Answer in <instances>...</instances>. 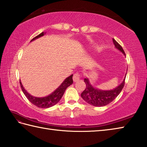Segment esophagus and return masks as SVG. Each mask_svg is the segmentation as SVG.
I'll return each mask as SVG.
<instances>
[{
	"label": "esophagus",
	"mask_w": 147,
	"mask_h": 147,
	"mask_svg": "<svg viewBox=\"0 0 147 147\" xmlns=\"http://www.w3.org/2000/svg\"><path fill=\"white\" fill-rule=\"evenodd\" d=\"M80 74H79V73H76V74H74V76H73V80H74V82H77V81H78V80H79V79H80Z\"/></svg>",
	"instance_id": "esophagus-1"
}]
</instances>
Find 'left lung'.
Returning <instances> with one entry per match:
<instances>
[{
	"label": "left lung",
	"instance_id": "8db88e82",
	"mask_svg": "<svg viewBox=\"0 0 147 147\" xmlns=\"http://www.w3.org/2000/svg\"><path fill=\"white\" fill-rule=\"evenodd\" d=\"M113 42L116 48L125 56L121 45L113 38ZM125 76H126V74H125ZM125 76L121 84H119L115 88L112 90L106 91L94 88L91 85L88 78H85L84 82L86 83V88L85 90L81 93V97L87 103L94 107H103L107 105L108 104L114 100L122 90L125 84Z\"/></svg>",
	"mask_w": 147,
	"mask_h": 147
}]
</instances>
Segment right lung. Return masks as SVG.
<instances>
[{"mask_svg": "<svg viewBox=\"0 0 147 147\" xmlns=\"http://www.w3.org/2000/svg\"><path fill=\"white\" fill-rule=\"evenodd\" d=\"M45 34H46V33L42 32L40 34L38 35L37 36H36L35 37L33 38L30 42L37 39V38H39L40 37H42ZM72 77H73V75H71L70 76L66 78L64 81L61 83V84L59 86L55 91H53L51 94L47 96L41 97V98L35 97V96H32L31 94H30L28 92L25 90V88H23V86L21 81L20 82V83L24 94L26 96V97L27 98L28 100L30 101L32 104H34V105L37 106L38 108L47 109V108H49L55 105L56 103H58L59 102V100H60L61 98H62L64 92L66 89H67V88L68 86H70L71 84H73Z\"/></svg>", "mask_w": 147, "mask_h": 147, "instance_id": "obj_1", "label": "right lung"}]
</instances>
